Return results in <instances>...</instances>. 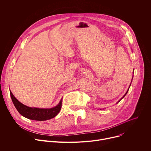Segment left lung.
Wrapping results in <instances>:
<instances>
[{
  "label": "left lung",
  "instance_id": "8db88e82",
  "mask_svg": "<svg viewBox=\"0 0 151 151\" xmlns=\"http://www.w3.org/2000/svg\"><path fill=\"white\" fill-rule=\"evenodd\" d=\"M133 71H134V70H133ZM133 77H132V80H133ZM131 83H132V82H131ZM131 83H130V86H129V88H128V89H127V92H126V93H125V94L124 95V96H123V97H122V98L121 99H119V101H118V102H116V104H118V102H119L120 101H121V100H122V99H123V98H124V96H125L126 95V94L127 93V92H128V91H129V88H130V86H131ZM103 109H104V108H103ZM100 110H101V109H100Z\"/></svg>",
  "mask_w": 151,
  "mask_h": 151
}]
</instances>
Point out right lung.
<instances>
[{
    "mask_svg": "<svg viewBox=\"0 0 151 151\" xmlns=\"http://www.w3.org/2000/svg\"><path fill=\"white\" fill-rule=\"evenodd\" d=\"M10 95L12 102L18 111L23 116L36 121H45L54 118L60 111L62 106V99L59 104L51 108H39L35 107H29L21 103L12 94L11 90Z\"/></svg>",
    "mask_w": 151,
    "mask_h": 151,
    "instance_id": "add662e5",
    "label": "right lung"
}]
</instances>
